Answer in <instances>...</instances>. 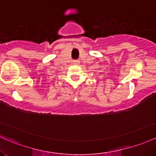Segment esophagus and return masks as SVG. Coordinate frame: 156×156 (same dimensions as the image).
Masks as SVG:
<instances>
[{
    "label": "esophagus",
    "instance_id": "obj_1",
    "mask_svg": "<svg viewBox=\"0 0 156 156\" xmlns=\"http://www.w3.org/2000/svg\"><path fill=\"white\" fill-rule=\"evenodd\" d=\"M73 63H74V64H77V63H79V62H80V61L76 60V59H75V60H73Z\"/></svg>",
    "mask_w": 156,
    "mask_h": 156
}]
</instances>
